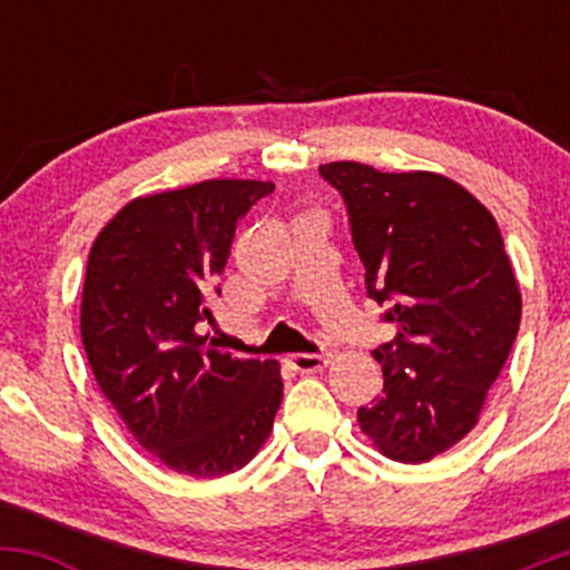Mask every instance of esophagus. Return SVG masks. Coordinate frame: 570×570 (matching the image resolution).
<instances>
[{
  "label": "esophagus",
  "instance_id": "34e87169",
  "mask_svg": "<svg viewBox=\"0 0 570 570\" xmlns=\"http://www.w3.org/2000/svg\"><path fill=\"white\" fill-rule=\"evenodd\" d=\"M289 362L297 372H303V375H311V372L324 370L326 364H330V356H326V353H294Z\"/></svg>",
  "mask_w": 570,
  "mask_h": 570
}]
</instances>
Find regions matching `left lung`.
Masks as SVG:
<instances>
[{
	"instance_id": "1",
	"label": "left lung",
	"mask_w": 570,
	"mask_h": 570,
	"mask_svg": "<svg viewBox=\"0 0 570 570\" xmlns=\"http://www.w3.org/2000/svg\"><path fill=\"white\" fill-rule=\"evenodd\" d=\"M318 171L343 195L367 294L396 326L372 351L383 396L358 410V426L391 461L426 463L480 423L520 330V284L499 225L442 174L353 160Z\"/></svg>"
}]
</instances>
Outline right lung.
<instances>
[{"mask_svg": "<svg viewBox=\"0 0 570 570\" xmlns=\"http://www.w3.org/2000/svg\"><path fill=\"white\" fill-rule=\"evenodd\" d=\"M273 181L206 179L134 198L96 235L80 332L90 370L136 442L171 472L214 480L263 450L284 399L276 358L214 348L208 299L235 225Z\"/></svg>", "mask_w": 570, "mask_h": 570, "instance_id": "obj_1", "label": "right lung"}]
</instances>
